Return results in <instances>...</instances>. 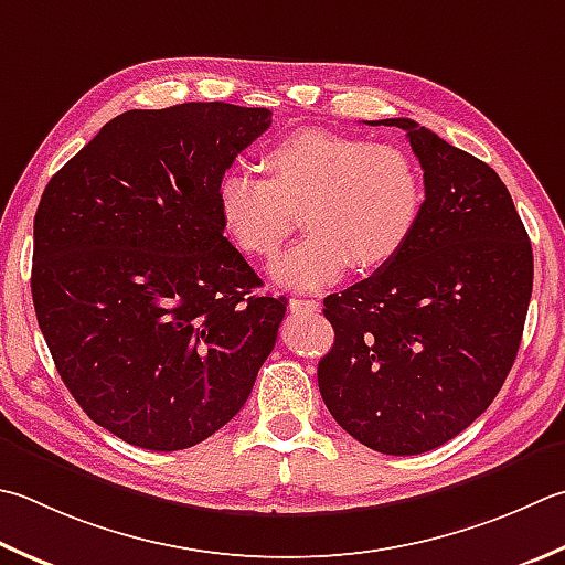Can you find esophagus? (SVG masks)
Returning <instances> with one entry per match:
<instances>
[{"instance_id":"obj_1","label":"esophagus","mask_w":565,"mask_h":565,"mask_svg":"<svg viewBox=\"0 0 565 565\" xmlns=\"http://www.w3.org/2000/svg\"><path fill=\"white\" fill-rule=\"evenodd\" d=\"M289 308H291L294 313H316L318 308H320V303L313 301V298H291Z\"/></svg>"}]
</instances>
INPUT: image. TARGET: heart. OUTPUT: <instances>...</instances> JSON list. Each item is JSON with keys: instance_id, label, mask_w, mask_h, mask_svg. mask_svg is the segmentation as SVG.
Instances as JSON below:
<instances>
[{"instance_id": "b5f03b06", "label": "heart", "mask_w": 565, "mask_h": 565, "mask_svg": "<svg viewBox=\"0 0 565 565\" xmlns=\"http://www.w3.org/2000/svg\"><path fill=\"white\" fill-rule=\"evenodd\" d=\"M264 171L230 166L215 185L220 223L252 257H271L301 210L306 235L271 267L276 284L313 291L352 267L372 274L402 254L424 213V173L394 143L298 129L264 151Z\"/></svg>"}]
</instances>
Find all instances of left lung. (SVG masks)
Wrapping results in <instances>:
<instances>
[{
  "instance_id": "left-lung-1",
  "label": "left lung",
  "mask_w": 565,
  "mask_h": 565,
  "mask_svg": "<svg viewBox=\"0 0 565 565\" xmlns=\"http://www.w3.org/2000/svg\"><path fill=\"white\" fill-rule=\"evenodd\" d=\"M370 125L406 131L424 169V213L399 257L323 301L335 342L318 362V386L362 446L418 456L466 430L502 390L534 254L488 163L414 119Z\"/></svg>"
}]
</instances>
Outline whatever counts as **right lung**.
I'll list each match as a JSON object with an SVG mask.
<instances>
[{"instance_id": "obj_1", "label": "right lung", "mask_w": 565, "mask_h": 565, "mask_svg": "<svg viewBox=\"0 0 565 565\" xmlns=\"http://www.w3.org/2000/svg\"><path fill=\"white\" fill-rule=\"evenodd\" d=\"M264 107L129 109L49 181L31 294L61 380L97 426L147 450L223 428L274 350L284 298L223 235L220 173Z\"/></svg>"}]
</instances>
